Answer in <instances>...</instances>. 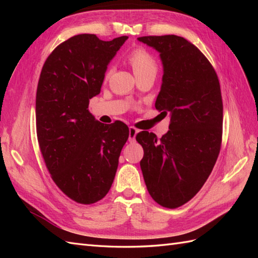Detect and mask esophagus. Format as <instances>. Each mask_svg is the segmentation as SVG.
<instances>
[{
	"mask_svg": "<svg viewBox=\"0 0 258 258\" xmlns=\"http://www.w3.org/2000/svg\"><path fill=\"white\" fill-rule=\"evenodd\" d=\"M139 133V130L135 128L134 126H130V133H128V139L131 142H134L135 138H136V134Z\"/></svg>",
	"mask_w": 258,
	"mask_h": 258,
	"instance_id": "1",
	"label": "esophagus"
}]
</instances>
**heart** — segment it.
<instances>
[{
    "label": "heart",
    "instance_id": "b5f03b06",
    "mask_svg": "<svg viewBox=\"0 0 258 258\" xmlns=\"http://www.w3.org/2000/svg\"><path fill=\"white\" fill-rule=\"evenodd\" d=\"M128 61L132 65L135 75L145 74V73H154L156 74L157 63L155 58L151 55L143 47H136L128 54ZM112 73V68H108L106 71V78H108Z\"/></svg>",
    "mask_w": 258,
    "mask_h": 258
}]
</instances>
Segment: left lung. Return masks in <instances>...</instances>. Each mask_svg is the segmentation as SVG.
I'll return each instance as SVG.
<instances>
[{"instance_id": "obj_1", "label": "left lung", "mask_w": 258, "mask_h": 258, "mask_svg": "<svg viewBox=\"0 0 258 258\" xmlns=\"http://www.w3.org/2000/svg\"><path fill=\"white\" fill-rule=\"evenodd\" d=\"M138 40L160 53L164 73L155 107L171 117L168 132L161 139L146 131L136 135L144 150L140 165L152 199L164 207L176 208L202 188L220 154V81L204 54L184 37Z\"/></svg>"}]
</instances>
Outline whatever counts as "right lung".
I'll list each match as a JSON object with an SVG mask.
<instances>
[{
    "instance_id": "1",
    "label": "right lung",
    "mask_w": 258,
    "mask_h": 258,
    "mask_svg": "<svg viewBox=\"0 0 258 258\" xmlns=\"http://www.w3.org/2000/svg\"><path fill=\"white\" fill-rule=\"evenodd\" d=\"M127 38L71 37L48 55L38 80V145L54 183L80 204H93L108 193L128 139L127 125L120 120L104 125L89 111L108 63Z\"/></svg>"
}]
</instances>
